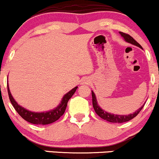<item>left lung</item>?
I'll return each instance as SVG.
<instances>
[{"label": "left lung", "mask_w": 159, "mask_h": 159, "mask_svg": "<svg viewBox=\"0 0 159 159\" xmlns=\"http://www.w3.org/2000/svg\"><path fill=\"white\" fill-rule=\"evenodd\" d=\"M120 34L121 35V36L125 39V41H127V42L133 44V45H134L138 46V47L141 48H142V46L139 45V44L138 43V42H136L133 37H131L129 34L124 33V32H120ZM92 97H93V108L94 110H95V113L98 114L100 117H102V119H104V120L109 121V122H111V123H124V122H127V121L132 120L133 118H134V117L141 111V110L143 109V106H144V105H143L140 108L138 109L137 111H136V112H134V114H129V115H117V114L107 113V112L105 111L104 110H102V109L98 106V104H97L96 98H95V95L93 92H92Z\"/></svg>", "instance_id": "1"}]
</instances>
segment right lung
Wrapping results in <instances>:
<instances>
[{
    "label": "right lung",
    "mask_w": 159,
    "mask_h": 159,
    "mask_svg": "<svg viewBox=\"0 0 159 159\" xmlns=\"http://www.w3.org/2000/svg\"><path fill=\"white\" fill-rule=\"evenodd\" d=\"M77 86L73 88L71 91L67 93L63 98L61 103L56 107L54 110L50 111L48 112H42V113H35V112H32L30 111L26 110L24 107L20 106L16 101L13 99L11 92H10L9 87L7 84V91L8 95H9L10 101L13 105L15 110L17 111V113L24 119L25 120L33 124H41V125H45V124H52L54 121L57 120L63 114H64L66 110V107L67 106V102L70 98L73 96V94L76 92Z\"/></svg>",
    "instance_id": "obj_1"
}]
</instances>
